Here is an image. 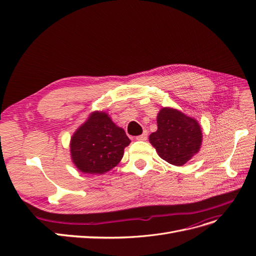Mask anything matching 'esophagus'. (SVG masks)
Wrapping results in <instances>:
<instances>
[{
    "label": "esophagus",
    "instance_id": "esophagus-1",
    "mask_svg": "<svg viewBox=\"0 0 256 256\" xmlns=\"http://www.w3.org/2000/svg\"><path fill=\"white\" fill-rule=\"evenodd\" d=\"M138 141H145L147 138V132H143L141 136H138L136 138Z\"/></svg>",
    "mask_w": 256,
    "mask_h": 256
}]
</instances>
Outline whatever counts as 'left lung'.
Returning a JSON list of instances; mask_svg holds the SVG:
<instances>
[{
  "label": "left lung",
  "instance_id": "1",
  "mask_svg": "<svg viewBox=\"0 0 256 256\" xmlns=\"http://www.w3.org/2000/svg\"><path fill=\"white\" fill-rule=\"evenodd\" d=\"M157 126L156 132L150 136V142L159 157L168 164L182 166L198 152L203 136L196 118L166 106L157 115Z\"/></svg>",
  "mask_w": 256,
  "mask_h": 256
}]
</instances>
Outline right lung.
Masks as SVG:
<instances>
[{"instance_id":"add662e5","label":"right lung","mask_w":256,"mask_h":256,"mask_svg":"<svg viewBox=\"0 0 256 256\" xmlns=\"http://www.w3.org/2000/svg\"><path fill=\"white\" fill-rule=\"evenodd\" d=\"M130 142L125 130L116 126L109 114L92 112L72 136V160L84 174H104L120 164Z\"/></svg>"}]
</instances>
